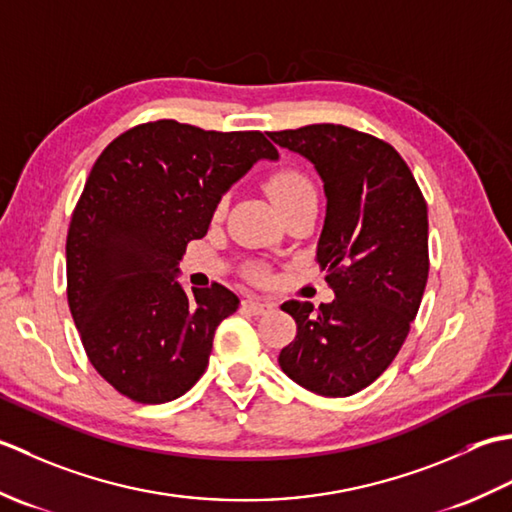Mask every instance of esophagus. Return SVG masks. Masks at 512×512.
Segmentation results:
<instances>
[{
  "instance_id": "34e87169",
  "label": "esophagus",
  "mask_w": 512,
  "mask_h": 512,
  "mask_svg": "<svg viewBox=\"0 0 512 512\" xmlns=\"http://www.w3.org/2000/svg\"><path fill=\"white\" fill-rule=\"evenodd\" d=\"M242 306H244L248 312H253V314H264V312H268V310H273V303L266 301V299H259V297H248V299H244Z\"/></svg>"
}]
</instances>
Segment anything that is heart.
Listing matches in <instances>:
<instances>
[{"mask_svg":"<svg viewBox=\"0 0 512 512\" xmlns=\"http://www.w3.org/2000/svg\"><path fill=\"white\" fill-rule=\"evenodd\" d=\"M266 189L270 193V198L277 202L281 211H286L288 206L297 204L303 198H308V195H317V189H314V184L308 178V173H303L299 167L275 169L266 180ZM224 206H226V200L222 198L220 202H217L215 211L222 213ZM255 277H264L262 270H255Z\"/></svg>","mask_w":512,"mask_h":512,"instance_id":"1","label":"heart"}]
</instances>
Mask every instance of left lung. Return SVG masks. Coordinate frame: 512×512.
<instances>
[{
  "label": "left lung",
  "instance_id": "obj_1",
  "mask_svg": "<svg viewBox=\"0 0 512 512\" xmlns=\"http://www.w3.org/2000/svg\"><path fill=\"white\" fill-rule=\"evenodd\" d=\"M306 156L328 195L317 259L332 303L286 301L297 336L279 365L297 385L343 398L372 385L405 343L429 277L427 202L385 140L319 123L268 132Z\"/></svg>",
  "mask_w": 512,
  "mask_h": 512
}]
</instances>
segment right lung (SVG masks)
Returning a JSON list of instances; mask_svg holds the SVG:
<instances>
[{
	"mask_svg": "<svg viewBox=\"0 0 512 512\" xmlns=\"http://www.w3.org/2000/svg\"><path fill=\"white\" fill-rule=\"evenodd\" d=\"M277 156L262 132L160 118L96 158L65 239L68 303L92 367L118 394L160 405L198 383L239 299L220 284L187 292L178 262L206 235L222 193Z\"/></svg>",
	"mask_w": 512,
	"mask_h": 512,
	"instance_id": "add662e5",
	"label": "right lung"
}]
</instances>
